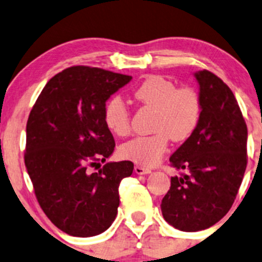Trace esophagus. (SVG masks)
Here are the masks:
<instances>
[{"mask_svg":"<svg viewBox=\"0 0 262 262\" xmlns=\"http://www.w3.org/2000/svg\"><path fill=\"white\" fill-rule=\"evenodd\" d=\"M134 172L138 173V175H146V173L150 172V170H149V168H146L144 166L137 165L136 167H134Z\"/></svg>","mask_w":262,"mask_h":262,"instance_id":"34e87169","label":"esophagus"}]
</instances>
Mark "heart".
<instances>
[{"mask_svg": "<svg viewBox=\"0 0 262 262\" xmlns=\"http://www.w3.org/2000/svg\"><path fill=\"white\" fill-rule=\"evenodd\" d=\"M133 96L143 106L155 109L150 136L136 137L121 146V156L143 166H155L167 150L170 138L184 142L196 129L202 114L199 94L192 87H176L172 81L152 75L144 78ZM104 120L110 132L124 137L130 132V114L120 97L114 96L104 107Z\"/></svg>", "mask_w": 262, "mask_h": 262, "instance_id": "1", "label": "heart"}]
</instances>
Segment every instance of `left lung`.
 <instances>
[{"mask_svg": "<svg viewBox=\"0 0 262 262\" xmlns=\"http://www.w3.org/2000/svg\"><path fill=\"white\" fill-rule=\"evenodd\" d=\"M202 114L196 129L170 157L184 171L171 178L163 218L184 232L207 229L233 204L247 166V125L233 92L207 70L195 73Z\"/></svg>", "mask_w": 262, "mask_h": 262, "instance_id": "1", "label": "left lung"}]
</instances>
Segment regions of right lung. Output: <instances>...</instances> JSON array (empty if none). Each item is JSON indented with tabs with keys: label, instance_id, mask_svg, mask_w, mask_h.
I'll list each match as a JSON object with an SVG mask.
<instances>
[{
	"label": "right lung",
	"instance_id": "obj_1",
	"mask_svg": "<svg viewBox=\"0 0 262 262\" xmlns=\"http://www.w3.org/2000/svg\"><path fill=\"white\" fill-rule=\"evenodd\" d=\"M130 80L96 67L66 68L48 81L29 115L24 158L35 196L71 236L102 233L118 214L119 185L133 173V162H107L97 172L89 167L114 152L104 107Z\"/></svg>",
	"mask_w": 262,
	"mask_h": 262
}]
</instances>
